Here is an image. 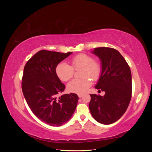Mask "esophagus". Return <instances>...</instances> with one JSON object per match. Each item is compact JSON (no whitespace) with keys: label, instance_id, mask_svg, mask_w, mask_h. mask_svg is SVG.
<instances>
[{"label":"esophagus","instance_id":"esophagus-1","mask_svg":"<svg viewBox=\"0 0 152 152\" xmlns=\"http://www.w3.org/2000/svg\"><path fill=\"white\" fill-rule=\"evenodd\" d=\"M78 96H79V98H81L82 96V94H78Z\"/></svg>","mask_w":152,"mask_h":152}]
</instances>
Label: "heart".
<instances>
[{
  "label": "heart",
  "mask_w": 152,
  "mask_h": 152,
  "mask_svg": "<svg viewBox=\"0 0 152 152\" xmlns=\"http://www.w3.org/2000/svg\"><path fill=\"white\" fill-rule=\"evenodd\" d=\"M71 65L66 62H61L56 67L58 78L63 82H67L74 75L75 70L81 68L80 76L82 78L72 80L68 84L67 88L72 93L82 94L91 86L92 81L98 80L102 73L100 64L88 54L81 53L70 59Z\"/></svg>",
  "instance_id": "heart-1"
}]
</instances>
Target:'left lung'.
Here are the masks:
<instances>
[{
	"instance_id": "8db88e82",
	"label": "left lung",
	"mask_w": 152,
	"mask_h": 152,
	"mask_svg": "<svg viewBox=\"0 0 152 152\" xmlns=\"http://www.w3.org/2000/svg\"><path fill=\"white\" fill-rule=\"evenodd\" d=\"M93 53L99 58L102 66L95 88L104 91L105 94H90L89 107L96 121L108 125L118 121L129 104L132 95L131 72L125 59L117 50L96 48Z\"/></svg>"
}]
</instances>
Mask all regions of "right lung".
<instances>
[{"label":"right lung","mask_w":152,"mask_h":152,"mask_svg":"<svg viewBox=\"0 0 152 152\" xmlns=\"http://www.w3.org/2000/svg\"><path fill=\"white\" fill-rule=\"evenodd\" d=\"M72 53L41 50L24 67L21 88L31 112L42 122L60 126L74 113L79 97L76 94L57 95L65 89L56 73L58 64Z\"/></svg>","instance_id":"add662e5"}]
</instances>
